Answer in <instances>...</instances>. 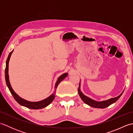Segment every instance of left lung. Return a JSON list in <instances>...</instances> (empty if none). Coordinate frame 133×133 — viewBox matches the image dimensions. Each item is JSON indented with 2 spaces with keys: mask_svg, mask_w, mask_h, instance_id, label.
<instances>
[{
  "mask_svg": "<svg viewBox=\"0 0 133 133\" xmlns=\"http://www.w3.org/2000/svg\"><path fill=\"white\" fill-rule=\"evenodd\" d=\"M80 87H81V84L79 82V88H78V93L81 98L82 99V100L86 104H88V105L91 106L92 107H95V108L104 109L109 106L110 105H111V104L115 103V102H116L118 99L121 97V96L122 95V94L123 92V91L119 96H118L117 97L109 99L106 100V101L98 102V101L93 100L92 99L86 97V95H84L83 93L81 92L80 90Z\"/></svg>",
  "mask_w": 133,
  "mask_h": 133,
  "instance_id": "obj_1",
  "label": "left lung"
}]
</instances>
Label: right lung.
<instances>
[{"label":"right lung","instance_id":"add662e5","mask_svg":"<svg viewBox=\"0 0 133 133\" xmlns=\"http://www.w3.org/2000/svg\"><path fill=\"white\" fill-rule=\"evenodd\" d=\"M13 51L14 50L9 54V55H8V58L7 59L6 66H5V82H6V84L8 88L9 89L10 91L11 94H12L14 99H15L17 102L21 104V105L26 107L27 108L31 109H41L44 108V107L47 106L48 105H49V104L52 102V101L54 100V99L55 98L56 89L57 88L58 84L61 81H63L64 79L66 78L67 75H68V74H67V73H64V74H62L58 78L57 81H56L55 85V90L54 91V93H52V94L50 96H49L48 98L44 99L43 100L38 101V102H30V101L25 100L24 99L20 97L14 91V90L12 89V87L11 86V84L10 83L9 75H8V63H9L11 55L12 54Z\"/></svg>","mask_w":133,"mask_h":133}]
</instances>
